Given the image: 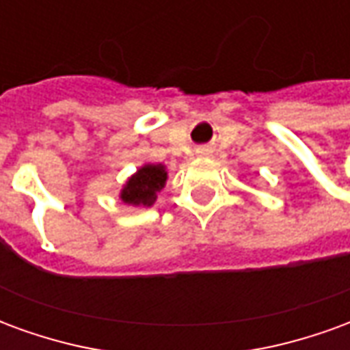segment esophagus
Segmentation results:
<instances>
[{"label": "esophagus", "mask_w": 350, "mask_h": 350, "mask_svg": "<svg viewBox=\"0 0 350 350\" xmlns=\"http://www.w3.org/2000/svg\"><path fill=\"white\" fill-rule=\"evenodd\" d=\"M202 152H204V150H198V153H202Z\"/></svg>", "instance_id": "34e87169"}]
</instances>
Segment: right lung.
<instances>
[{
	"mask_svg": "<svg viewBox=\"0 0 350 350\" xmlns=\"http://www.w3.org/2000/svg\"><path fill=\"white\" fill-rule=\"evenodd\" d=\"M167 178L168 172L165 165L148 163L144 167L138 168L137 172L127 180L120 193V198L125 204L152 206L157 198V193L165 187Z\"/></svg>",
	"mask_w": 350,
	"mask_h": 350,
	"instance_id": "1",
	"label": "right lung"
}]
</instances>
